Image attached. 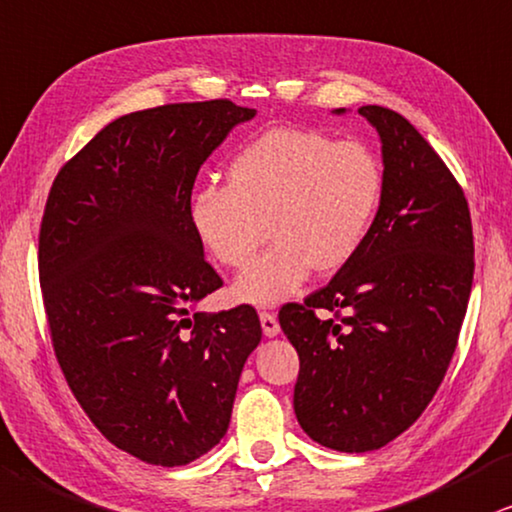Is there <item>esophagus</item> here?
Instances as JSON below:
<instances>
[{"mask_svg":"<svg viewBox=\"0 0 512 512\" xmlns=\"http://www.w3.org/2000/svg\"><path fill=\"white\" fill-rule=\"evenodd\" d=\"M260 321H262V331L267 338H274V335H278V331H281L274 312H267V309H264V312H260Z\"/></svg>","mask_w":512,"mask_h":512,"instance_id":"1","label":"esophagus"}]
</instances>
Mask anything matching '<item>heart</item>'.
Returning <instances> with one entry per match:
<instances>
[{
	"instance_id": "heart-1",
	"label": "heart",
	"mask_w": 512,
	"mask_h": 512,
	"mask_svg": "<svg viewBox=\"0 0 512 512\" xmlns=\"http://www.w3.org/2000/svg\"><path fill=\"white\" fill-rule=\"evenodd\" d=\"M385 200V167L364 141L309 127H276L248 141L226 167V184L200 186L189 205L198 243L217 264L243 269L234 295L278 304L309 271L335 274L371 236Z\"/></svg>"
}]
</instances>
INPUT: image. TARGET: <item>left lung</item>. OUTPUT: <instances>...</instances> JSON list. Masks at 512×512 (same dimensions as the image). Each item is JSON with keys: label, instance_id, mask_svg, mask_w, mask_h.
I'll return each mask as SVG.
<instances>
[{"label": "left lung", "instance_id": "left-lung-1", "mask_svg": "<svg viewBox=\"0 0 512 512\" xmlns=\"http://www.w3.org/2000/svg\"><path fill=\"white\" fill-rule=\"evenodd\" d=\"M359 113L383 141V208L328 286L278 312L300 354L297 423L347 454L380 449L428 409L456 352L475 271L468 200L444 160L390 108Z\"/></svg>", "mask_w": 512, "mask_h": 512}]
</instances>
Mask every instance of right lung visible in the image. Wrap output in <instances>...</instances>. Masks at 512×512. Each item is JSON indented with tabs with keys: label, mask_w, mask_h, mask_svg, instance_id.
Here are the masks:
<instances>
[{
	"label": "right lung",
	"mask_w": 512,
	"mask_h": 512,
	"mask_svg": "<svg viewBox=\"0 0 512 512\" xmlns=\"http://www.w3.org/2000/svg\"><path fill=\"white\" fill-rule=\"evenodd\" d=\"M255 108L229 99L122 115L56 174L40 224L51 345L108 442L186 465L226 435L238 378L260 345L250 304L193 312L224 286L189 222L200 165Z\"/></svg>",
	"instance_id": "right-lung-1"
}]
</instances>
